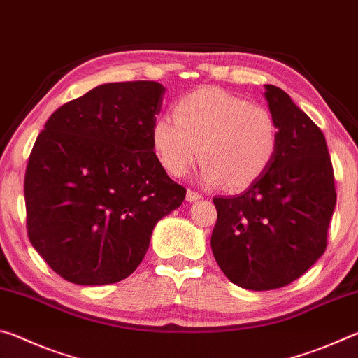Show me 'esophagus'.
Returning <instances> with one entry per match:
<instances>
[{"label":"esophagus","mask_w":358,"mask_h":358,"mask_svg":"<svg viewBox=\"0 0 358 358\" xmlns=\"http://www.w3.org/2000/svg\"><path fill=\"white\" fill-rule=\"evenodd\" d=\"M199 199H202V194L201 192L187 189V192H186V201L187 202H196V201H199Z\"/></svg>","instance_id":"34e87169"}]
</instances>
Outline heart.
Listing matches in <instances>:
<instances>
[{
    "mask_svg": "<svg viewBox=\"0 0 358 358\" xmlns=\"http://www.w3.org/2000/svg\"><path fill=\"white\" fill-rule=\"evenodd\" d=\"M173 117L161 115L151 126V145L161 166L181 177L197 161L207 185L246 189L273 164L280 147L276 120L265 107L226 90L207 87L185 94Z\"/></svg>",
    "mask_w": 358,
    "mask_h": 358,
    "instance_id": "heart-1",
    "label": "heart"
}]
</instances>
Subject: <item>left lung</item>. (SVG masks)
I'll return each instance as SVG.
<instances>
[{
    "instance_id": "8db88e82",
    "label": "left lung",
    "mask_w": 358,
    "mask_h": 358,
    "mask_svg": "<svg viewBox=\"0 0 358 358\" xmlns=\"http://www.w3.org/2000/svg\"><path fill=\"white\" fill-rule=\"evenodd\" d=\"M265 88L280 129L273 164L243 194L213 199V256L230 281L250 290L280 289L306 273L325 252L336 205L322 131L286 92Z\"/></svg>"
}]
</instances>
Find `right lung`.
Listing matches in <instances>:
<instances>
[{"label": "right lung", "instance_id": "1", "mask_svg": "<svg viewBox=\"0 0 358 358\" xmlns=\"http://www.w3.org/2000/svg\"><path fill=\"white\" fill-rule=\"evenodd\" d=\"M161 83H106L47 120L25 173L28 237L47 265L82 286L118 282L147 254L186 189L151 145Z\"/></svg>", "mask_w": 358, "mask_h": 358}]
</instances>
